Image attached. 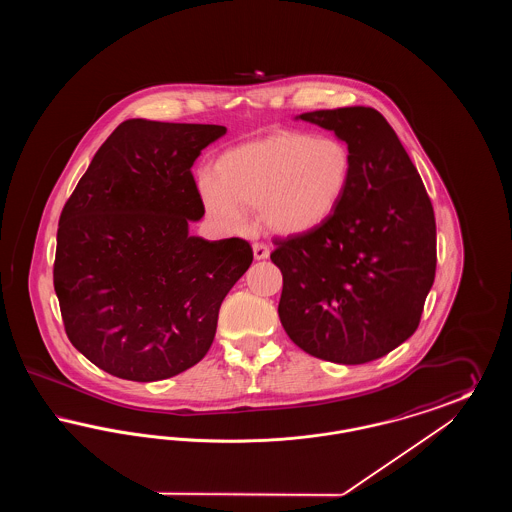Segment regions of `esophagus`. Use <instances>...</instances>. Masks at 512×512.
Returning <instances> with one entry per match:
<instances>
[{
	"label": "esophagus",
	"instance_id": "1",
	"mask_svg": "<svg viewBox=\"0 0 512 512\" xmlns=\"http://www.w3.org/2000/svg\"><path fill=\"white\" fill-rule=\"evenodd\" d=\"M268 255H270V249H268L267 245L253 244V257L257 261H265V259H268Z\"/></svg>",
	"mask_w": 512,
	"mask_h": 512
}]
</instances>
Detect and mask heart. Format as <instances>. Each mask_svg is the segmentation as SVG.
Segmentation results:
<instances>
[{
	"label": "heart",
	"instance_id": "b5f03b06",
	"mask_svg": "<svg viewBox=\"0 0 512 512\" xmlns=\"http://www.w3.org/2000/svg\"><path fill=\"white\" fill-rule=\"evenodd\" d=\"M351 176L353 155L338 138L278 132L224 151L199 194L224 228L244 226V209H259L268 232L303 236L336 213Z\"/></svg>",
	"mask_w": 512,
	"mask_h": 512
}]
</instances>
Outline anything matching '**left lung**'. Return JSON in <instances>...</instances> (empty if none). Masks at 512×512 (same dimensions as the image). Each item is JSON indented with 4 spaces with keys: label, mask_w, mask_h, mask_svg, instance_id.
<instances>
[{
    "label": "left lung",
    "mask_w": 512,
    "mask_h": 512,
    "mask_svg": "<svg viewBox=\"0 0 512 512\" xmlns=\"http://www.w3.org/2000/svg\"><path fill=\"white\" fill-rule=\"evenodd\" d=\"M332 130L353 155L336 213L317 230L276 240L280 322L305 353L340 365L388 355L418 328L436 276V219L418 171L372 107L297 115Z\"/></svg>",
    "instance_id": "1"
}]
</instances>
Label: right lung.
Masks as SVG:
<instances>
[{"mask_svg":"<svg viewBox=\"0 0 512 512\" xmlns=\"http://www.w3.org/2000/svg\"><path fill=\"white\" fill-rule=\"evenodd\" d=\"M219 124L128 119L63 207L53 286L67 336L101 370L157 382L197 365L220 303L253 261L240 238L190 234L205 215L192 167Z\"/></svg>","mask_w":512,"mask_h":512,"instance_id":"add662e5","label":"right lung"}]
</instances>
